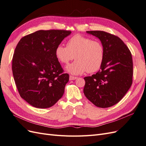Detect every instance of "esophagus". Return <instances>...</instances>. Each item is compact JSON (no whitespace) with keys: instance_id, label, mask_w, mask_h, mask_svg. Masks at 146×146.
<instances>
[{"instance_id":"1","label":"esophagus","mask_w":146,"mask_h":146,"mask_svg":"<svg viewBox=\"0 0 146 146\" xmlns=\"http://www.w3.org/2000/svg\"><path fill=\"white\" fill-rule=\"evenodd\" d=\"M76 78H77V77H74V76H69V80H76Z\"/></svg>"}]
</instances>
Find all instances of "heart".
Instances as JSON below:
<instances>
[{
  "mask_svg": "<svg viewBox=\"0 0 146 146\" xmlns=\"http://www.w3.org/2000/svg\"><path fill=\"white\" fill-rule=\"evenodd\" d=\"M55 55L64 64H68L75 57L76 61L69 64L66 69L73 75H80L86 71H98L104 62L105 49L100 41L77 34L68 39L66 46H57Z\"/></svg>",
  "mask_w": 146,
  "mask_h": 146,
  "instance_id": "obj_1",
  "label": "heart"
}]
</instances>
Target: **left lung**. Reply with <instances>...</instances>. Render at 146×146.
<instances>
[{"instance_id": "8db88e82", "label": "left lung", "mask_w": 146, "mask_h": 146, "mask_svg": "<svg viewBox=\"0 0 146 146\" xmlns=\"http://www.w3.org/2000/svg\"><path fill=\"white\" fill-rule=\"evenodd\" d=\"M102 43L105 56L100 69L84 78V94L96 107L108 108L117 104L133 82L131 52L121 38L104 31H87Z\"/></svg>"}]
</instances>
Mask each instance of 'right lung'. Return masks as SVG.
<instances>
[{"mask_svg": "<svg viewBox=\"0 0 146 146\" xmlns=\"http://www.w3.org/2000/svg\"><path fill=\"white\" fill-rule=\"evenodd\" d=\"M70 30H38L22 38L15 48L12 71L20 96L34 107H52L61 98L69 76L55 48Z\"/></svg>", "mask_w": 146, "mask_h": 146, "instance_id": "obj_1", "label": "right lung"}]
</instances>
